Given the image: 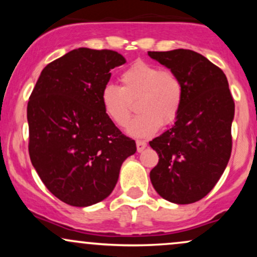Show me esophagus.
Segmentation results:
<instances>
[{"label": "esophagus", "instance_id": "obj_1", "mask_svg": "<svg viewBox=\"0 0 257 257\" xmlns=\"http://www.w3.org/2000/svg\"><path fill=\"white\" fill-rule=\"evenodd\" d=\"M147 146V143L144 140H137V149H138V152H143L144 150L146 149Z\"/></svg>", "mask_w": 257, "mask_h": 257}]
</instances>
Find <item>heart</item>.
I'll use <instances>...</instances> for the list:
<instances>
[{
  "mask_svg": "<svg viewBox=\"0 0 257 257\" xmlns=\"http://www.w3.org/2000/svg\"><path fill=\"white\" fill-rule=\"evenodd\" d=\"M120 87L107 84L100 94L106 116L118 126H125L134 111L141 112L128 126L133 137L155 134L161 125H170L178 118L184 99L181 79L172 70L146 61H137L122 72Z\"/></svg>",
  "mask_w": 257,
  "mask_h": 257,
  "instance_id": "b5f03b06",
  "label": "heart"
}]
</instances>
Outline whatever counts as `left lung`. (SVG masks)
<instances>
[{
    "label": "left lung",
    "instance_id": "left-lung-1",
    "mask_svg": "<svg viewBox=\"0 0 257 257\" xmlns=\"http://www.w3.org/2000/svg\"><path fill=\"white\" fill-rule=\"evenodd\" d=\"M181 79L184 99L173 128L150 141L158 164L150 179L164 199L190 204L219 181L232 152L234 101L220 67L190 49L149 52Z\"/></svg>",
    "mask_w": 257,
    "mask_h": 257
}]
</instances>
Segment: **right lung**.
<instances>
[{"label": "right lung", "mask_w": 257, "mask_h": 257, "mask_svg": "<svg viewBox=\"0 0 257 257\" xmlns=\"http://www.w3.org/2000/svg\"><path fill=\"white\" fill-rule=\"evenodd\" d=\"M124 63L114 51L73 49L44 67L29 99L31 163L66 204L82 208L110 196L122 163L137 151L100 100L110 71Z\"/></svg>", "instance_id": "obj_1"}]
</instances>
